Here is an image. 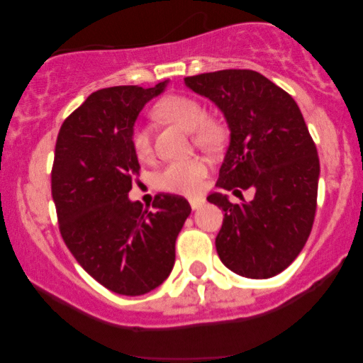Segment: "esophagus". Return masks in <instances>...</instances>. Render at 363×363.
<instances>
[{"label": "esophagus", "mask_w": 363, "mask_h": 363, "mask_svg": "<svg viewBox=\"0 0 363 363\" xmlns=\"http://www.w3.org/2000/svg\"><path fill=\"white\" fill-rule=\"evenodd\" d=\"M189 205L193 210H199V208L205 205V198H189Z\"/></svg>", "instance_id": "1"}]
</instances>
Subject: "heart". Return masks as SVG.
Here are the masks:
<instances>
[{"label":"heart","mask_w":363,"mask_h":363,"mask_svg":"<svg viewBox=\"0 0 363 363\" xmlns=\"http://www.w3.org/2000/svg\"><path fill=\"white\" fill-rule=\"evenodd\" d=\"M155 116L177 124L186 131H193L196 145L201 148L213 150L222 141V129L208 121L205 107L196 99L186 95H169L157 104ZM131 145L140 160H147L152 155V136L147 128H136L133 131ZM206 174L208 165L203 158L172 162L158 174V186L170 193L193 194L199 191Z\"/></svg>","instance_id":"heart-1"}]
</instances>
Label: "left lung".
Segmentation results:
<instances>
[{
	"label": "left lung",
	"instance_id": "left-lung-1",
	"mask_svg": "<svg viewBox=\"0 0 363 363\" xmlns=\"http://www.w3.org/2000/svg\"><path fill=\"white\" fill-rule=\"evenodd\" d=\"M227 121L230 141L216 186L254 198L234 205L227 194L208 201L225 211L216 252L240 277L272 278L294 262L315 215L319 157L297 102L252 69H222L184 78Z\"/></svg>",
	"mask_w": 363,
	"mask_h": 363
}]
</instances>
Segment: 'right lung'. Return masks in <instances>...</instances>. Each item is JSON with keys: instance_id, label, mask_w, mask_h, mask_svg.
I'll list each match as a JSON object with an SVG mask.
<instances>
[{"instance_id": "add662e5", "label": "right lung", "mask_w": 363, "mask_h": 363, "mask_svg": "<svg viewBox=\"0 0 363 363\" xmlns=\"http://www.w3.org/2000/svg\"><path fill=\"white\" fill-rule=\"evenodd\" d=\"M167 83L94 91L62 123L56 141L51 187L62 240L91 278L129 297L167 280L191 213L176 194H157L152 211L128 196L140 174L135 123Z\"/></svg>"}]
</instances>
